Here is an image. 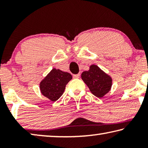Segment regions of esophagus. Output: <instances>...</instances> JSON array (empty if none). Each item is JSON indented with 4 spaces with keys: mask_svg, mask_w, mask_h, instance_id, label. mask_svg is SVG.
I'll use <instances>...</instances> for the list:
<instances>
[{
    "mask_svg": "<svg viewBox=\"0 0 148 148\" xmlns=\"http://www.w3.org/2000/svg\"><path fill=\"white\" fill-rule=\"evenodd\" d=\"M80 76V74H74L73 76L74 78H79Z\"/></svg>",
    "mask_w": 148,
    "mask_h": 148,
    "instance_id": "1",
    "label": "esophagus"
}]
</instances>
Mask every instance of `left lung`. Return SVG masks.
<instances>
[{
  "mask_svg": "<svg viewBox=\"0 0 148 148\" xmlns=\"http://www.w3.org/2000/svg\"><path fill=\"white\" fill-rule=\"evenodd\" d=\"M81 77L90 91L99 98L103 97L112 87V77L97 65H91L89 71L82 72Z\"/></svg>",
  "mask_w": 148,
  "mask_h": 148,
  "instance_id": "left-lung-1",
  "label": "left lung"
}]
</instances>
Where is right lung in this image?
I'll return each mask as SVG.
<instances>
[{"label": "right lung", "instance_id": "add662e5", "mask_svg": "<svg viewBox=\"0 0 148 148\" xmlns=\"http://www.w3.org/2000/svg\"><path fill=\"white\" fill-rule=\"evenodd\" d=\"M72 78L69 72L53 69L40 83L41 93L51 101H56L63 94L65 87Z\"/></svg>", "mask_w": 148, "mask_h": 148}]
</instances>
